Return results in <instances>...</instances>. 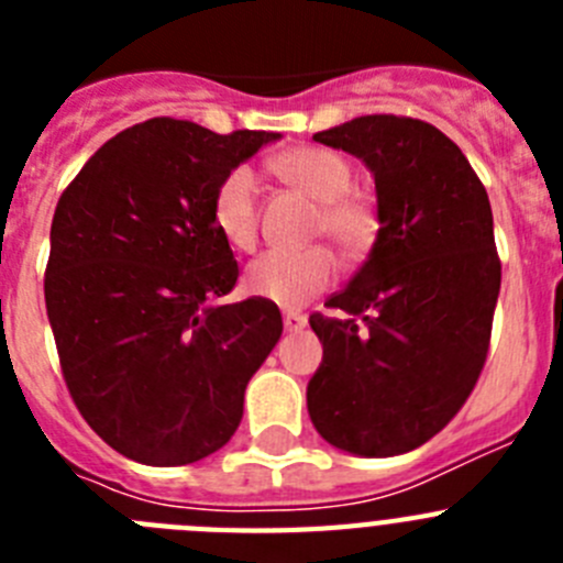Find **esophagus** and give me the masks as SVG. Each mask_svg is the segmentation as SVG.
I'll list each match as a JSON object with an SVG mask.
<instances>
[{"instance_id":"1","label":"esophagus","mask_w":563,"mask_h":563,"mask_svg":"<svg viewBox=\"0 0 563 563\" xmlns=\"http://www.w3.org/2000/svg\"><path fill=\"white\" fill-rule=\"evenodd\" d=\"M307 327L305 312H285V330L287 332H301Z\"/></svg>"}]
</instances>
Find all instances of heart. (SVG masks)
Returning <instances> with one entry per match:
<instances>
[{"label":"heart","instance_id":"1","mask_svg":"<svg viewBox=\"0 0 563 563\" xmlns=\"http://www.w3.org/2000/svg\"><path fill=\"white\" fill-rule=\"evenodd\" d=\"M276 172L298 191L318 200L316 233H327L343 253L357 256L375 242L380 225L377 211L369 197L352 191L355 172L346 157L324 146H296L278 154ZM211 220L220 236L236 251H251L256 245L262 197L251 166H233L217 183ZM335 276V256L321 245L305 251H267L245 271V290L278 307H298L316 292L327 290Z\"/></svg>","mask_w":563,"mask_h":563}]
</instances>
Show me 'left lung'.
<instances>
[{
	"label": "left lung",
	"mask_w": 563,
	"mask_h": 563,
	"mask_svg": "<svg viewBox=\"0 0 563 563\" xmlns=\"http://www.w3.org/2000/svg\"><path fill=\"white\" fill-rule=\"evenodd\" d=\"M375 174L369 258L312 312L324 361L307 386L310 420L357 456L420 449L454 420L485 366L501 262L487 191L437 126L406 114H363L312 134Z\"/></svg>",
	"instance_id": "8db88e82"
}]
</instances>
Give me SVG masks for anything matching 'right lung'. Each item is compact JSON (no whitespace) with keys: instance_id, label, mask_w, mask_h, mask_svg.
Returning <instances> with one entry per match:
<instances>
[{"instance_id":"right-lung-1","label":"right lung","mask_w":563,"mask_h":563,"mask_svg":"<svg viewBox=\"0 0 563 563\" xmlns=\"http://www.w3.org/2000/svg\"><path fill=\"white\" fill-rule=\"evenodd\" d=\"M276 137L152 118L114 134L64 188L47 318L69 397L129 460L188 465L220 451L282 338L273 301L213 305L239 278L211 220L213 191Z\"/></svg>"}]
</instances>
